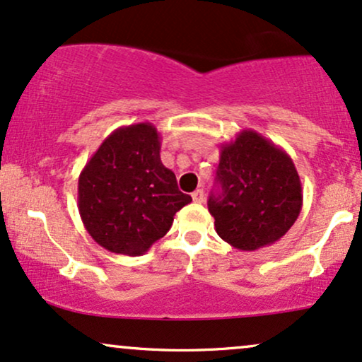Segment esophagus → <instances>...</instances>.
Segmentation results:
<instances>
[{"instance_id": "esophagus-1", "label": "esophagus", "mask_w": 362, "mask_h": 362, "mask_svg": "<svg viewBox=\"0 0 362 362\" xmlns=\"http://www.w3.org/2000/svg\"><path fill=\"white\" fill-rule=\"evenodd\" d=\"M192 199H194V202H195V204H204V200H205V194H204V190H202V189L195 190L194 194H192Z\"/></svg>"}]
</instances>
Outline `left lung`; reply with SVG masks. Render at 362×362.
<instances>
[{
    "label": "left lung",
    "mask_w": 362,
    "mask_h": 362,
    "mask_svg": "<svg viewBox=\"0 0 362 362\" xmlns=\"http://www.w3.org/2000/svg\"><path fill=\"white\" fill-rule=\"evenodd\" d=\"M217 180L209 199L221 239L239 250H257L286 235L303 209V185L294 162L257 132L242 130L221 145Z\"/></svg>",
    "instance_id": "1"
}]
</instances>
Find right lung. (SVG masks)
Masks as SVG:
<instances>
[{
  "mask_svg": "<svg viewBox=\"0 0 362 362\" xmlns=\"http://www.w3.org/2000/svg\"><path fill=\"white\" fill-rule=\"evenodd\" d=\"M160 139L148 122L117 128L80 173V217L108 252L145 254L167 234L173 215L192 202L160 160Z\"/></svg>",
  "mask_w": 362,
  "mask_h": 362,
  "instance_id": "add662e5",
  "label": "right lung"
}]
</instances>
